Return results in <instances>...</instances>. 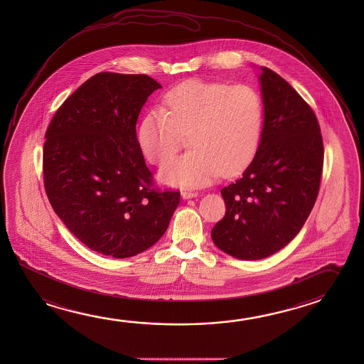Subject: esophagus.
<instances>
[{"instance_id": "34e87169", "label": "esophagus", "mask_w": 364, "mask_h": 364, "mask_svg": "<svg viewBox=\"0 0 364 364\" xmlns=\"http://www.w3.org/2000/svg\"><path fill=\"white\" fill-rule=\"evenodd\" d=\"M198 197V193L196 191H181V198L183 199H191V198Z\"/></svg>"}]
</instances>
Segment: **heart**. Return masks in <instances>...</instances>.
<instances>
[{
	"mask_svg": "<svg viewBox=\"0 0 364 364\" xmlns=\"http://www.w3.org/2000/svg\"><path fill=\"white\" fill-rule=\"evenodd\" d=\"M165 107L146 114L138 144L152 164H164L189 134V152L162 166L160 180L181 188H199L241 173L257 154L264 107L257 90L246 85L189 80L165 96Z\"/></svg>",
	"mask_w": 364,
	"mask_h": 364,
	"instance_id": "b5f03b06",
	"label": "heart"
}]
</instances>
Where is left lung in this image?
<instances>
[{
	"mask_svg": "<svg viewBox=\"0 0 364 364\" xmlns=\"http://www.w3.org/2000/svg\"><path fill=\"white\" fill-rule=\"evenodd\" d=\"M264 122L250 165L220 194L226 215L212 240L240 260H259L289 244L315 205L323 165L320 125L284 78L259 67Z\"/></svg>",
	"mask_w": 364,
	"mask_h": 364,
	"instance_id": "obj_1",
	"label": "left lung"
}]
</instances>
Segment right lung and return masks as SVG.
I'll return each instance as SVG.
<instances>
[{
  "instance_id": "right-lung-1",
  "label": "right lung",
  "mask_w": 364,
  "mask_h": 364,
  "mask_svg": "<svg viewBox=\"0 0 364 364\" xmlns=\"http://www.w3.org/2000/svg\"><path fill=\"white\" fill-rule=\"evenodd\" d=\"M161 85L147 75L102 72L54 114L46 133L43 173L55 215L82 244L124 259L166 232L179 191L152 186L136 124Z\"/></svg>"
}]
</instances>
